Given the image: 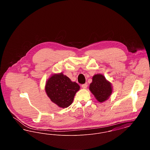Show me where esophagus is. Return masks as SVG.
I'll use <instances>...</instances> for the list:
<instances>
[{
    "instance_id": "1",
    "label": "esophagus",
    "mask_w": 150,
    "mask_h": 150,
    "mask_svg": "<svg viewBox=\"0 0 150 150\" xmlns=\"http://www.w3.org/2000/svg\"><path fill=\"white\" fill-rule=\"evenodd\" d=\"M88 86V85L86 84H82L81 85V87L83 88V89H86Z\"/></svg>"
}]
</instances>
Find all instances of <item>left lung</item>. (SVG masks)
<instances>
[{"label": "left lung", "instance_id": "8db88e82", "mask_svg": "<svg viewBox=\"0 0 150 150\" xmlns=\"http://www.w3.org/2000/svg\"><path fill=\"white\" fill-rule=\"evenodd\" d=\"M89 90L100 103L108 100L112 93V86L102 74H96L92 78Z\"/></svg>", "mask_w": 150, "mask_h": 150}]
</instances>
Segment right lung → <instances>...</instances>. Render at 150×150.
I'll list each match as a JSON object with an SVG mask.
<instances>
[{
	"instance_id": "right-lung-1",
	"label": "right lung",
	"mask_w": 150,
	"mask_h": 150,
	"mask_svg": "<svg viewBox=\"0 0 150 150\" xmlns=\"http://www.w3.org/2000/svg\"><path fill=\"white\" fill-rule=\"evenodd\" d=\"M80 86L72 81L63 73L52 74L47 80L45 91L50 100L58 107L64 108L71 105Z\"/></svg>"
}]
</instances>
